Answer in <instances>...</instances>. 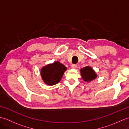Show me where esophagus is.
Instances as JSON below:
<instances>
[{
    "label": "esophagus",
    "instance_id": "obj_1",
    "mask_svg": "<svg viewBox=\"0 0 129 129\" xmlns=\"http://www.w3.org/2000/svg\"><path fill=\"white\" fill-rule=\"evenodd\" d=\"M72 68H73V69H76V68H77V65L73 64L72 65Z\"/></svg>",
    "mask_w": 129,
    "mask_h": 129
}]
</instances>
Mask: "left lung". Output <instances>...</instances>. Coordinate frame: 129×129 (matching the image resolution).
<instances>
[{"instance_id": "obj_1", "label": "left lung", "mask_w": 129, "mask_h": 129, "mask_svg": "<svg viewBox=\"0 0 129 129\" xmlns=\"http://www.w3.org/2000/svg\"><path fill=\"white\" fill-rule=\"evenodd\" d=\"M81 75L83 80L85 81H90L96 78L97 75L91 67H86L80 70Z\"/></svg>"}]
</instances>
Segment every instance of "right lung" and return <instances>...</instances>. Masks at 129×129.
<instances>
[{"mask_svg": "<svg viewBox=\"0 0 129 129\" xmlns=\"http://www.w3.org/2000/svg\"><path fill=\"white\" fill-rule=\"evenodd\" d=\"M66 70L67 68L64 65L56 61L43 67L41 70V75L46 84L53 85L60 81Z\"/></svg>", "mask_w": 129, "mask_h": 129, "instance_id": "add662e5", "label": "right lung"}]
</instances>
